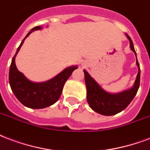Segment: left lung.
I'll list each match as a JSON object with an SVG mask.
<instances>
[{
  "label": "left lung",
  "instance_id": "8db88e82",
  "mask_svg": "<svg viewBox=\"0 0 150 150\" xmlns=\"http://www.w3.org/2000/svg\"><path fill=\"white\" fill-rule=\"evenodd\" d=\"M126 36L129 40L130 47L136 56V52L132 39L127 34ZM136 64L139 68V72L134 86L128 90L117 94H111L105 91L85 69L83 70L87 88V101L94 111L104 116H112L121 112L129 105L136 96L140 84V67L137 60V56Z\"/></svg>",
  "mask_w": 150,
  "mask_h": 150
}]
</instances>
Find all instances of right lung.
Returning <instances> with one entry per match:
<instances>
[{"instance_id":"obj_1","label":"right lung","mask_w":150,"mask_h":150,"mask_svg":"<svg viewBox=\"0 0 150 150\" xmlns=\"http://www.w3.org/2000/svg\"><path fill=\"white\" fill-rule=\"evenodd\" d=\"M41 28L40 25L35 26L27 33L12 58L9 69V83L11 91L23 105L31 109H43L56 103L62 94L66 81L74 70L77 69L76 66L67 67L49 81L40 83L30 81L18 71L15 62L16 54H18L25 38L33 31L40 30Z\"/></svg>"}]
</instances>
